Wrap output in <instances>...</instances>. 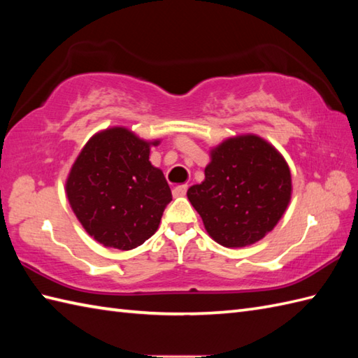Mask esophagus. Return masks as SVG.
<instances>
[{
  "label": "esophagus",
  "instance_id": "1",
  "mask_svg": "<svg viewBox=\"0 0 358 358\" xmlns=\"http://www.w3.org/2000/svg\"><path fill=\"white\" fill-rule=\"evenodd\" d=\"M187 192V185H181V186H177L172 191L173 196H185Z\"/></svg>",
  "mask_w": 358,
  "mask_h": 358
}]
</instances>
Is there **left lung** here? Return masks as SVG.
<instances>
[{
	"label": "left lung",
	"mask_w": 358,
	"mask_h": 358,
	"mask_svg": "<svg viewBox=\"0 0 358 358\" xmlns=\"http://www.w3.org/2000/svg\"><path fill=\"white\" fill-rule=\"evenodd\" d=\"M286 159L260 136L227 138L210 150L204 181L187 199L208 234L224 248L254 245L271 232L291 201Z\"/></svg>",
	"instance_id": "obj_1"
}]
</instances>
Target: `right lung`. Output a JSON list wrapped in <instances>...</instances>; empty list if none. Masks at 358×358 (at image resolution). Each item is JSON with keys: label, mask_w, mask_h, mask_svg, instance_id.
<instances>
[{"label": "right lung", "mask_w": 358, "mask_h": 358, "mask_svg": "<svg viewBox=\"0 0 358 358\" xmlns=\"http://www.w3.org/2000/svg\"><path fill=\"white\" fill-rule=\"evenodd\" d=\"M126 127L95 134L75 159L66 195L86 232L106 248L131 250L158 229L172 200L163 172L149 162L150 146Z\"/></svg>", "instance_id": "1"}]
</instances>
